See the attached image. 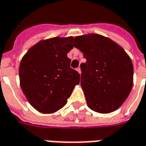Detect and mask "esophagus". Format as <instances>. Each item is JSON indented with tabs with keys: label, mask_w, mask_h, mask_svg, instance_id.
I'll list each match as a JSON object with an SVG mask.
<instances>
[{
	"label": "esophagus",
	"mask_w": 146,
	"mask_h": 146,
	"mask_svg": "<svg viewBox=\"0 0 146 146\" xmlns=\"http://www.w3.org/2000/svg\"><path fill=\"white\" fill-rule=\"evenodd\" d=\"M76 71H78V72H79V73H81V69H80V67H78V68H77V69H76Z\"/></svg>",
	"instance_id": "34e87169"
}]
</instances>
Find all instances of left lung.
I'll return each instance as SVG.
<instances>
[{
    "label": "left lung",
    "instance_id": "left-lung-1",
    "mask_svg": "<svg viewBox=\"0 0 146 146\" xmlns=\"http://www.w3.org/2000/svg\"><path fill=\"white\" fill-rule=\"evenodd\" d=\"M74 46L87 59L81 63V87L87 104L99 113L117 110L133 84V66L120 45L98 34L76 36Z\"/></svg>",
    "mask_w": 146,
    "mask_h": 146
}]
</instances>
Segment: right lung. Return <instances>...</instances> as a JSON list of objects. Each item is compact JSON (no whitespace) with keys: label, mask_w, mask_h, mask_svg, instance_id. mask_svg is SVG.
Segmentation results:
<instances>
[{"label":"right lung","mask_w":146,"mask_h":146,"mask_svg":"<svg viewBox=\"0 0 146 146\" xmlns=\"http://www.w3.org/2000/svg\"><path fill=\"white\" fill-rule=\"evenodd\" d=\"M73 37L41 40L30 47L19 66L22 92L38 112L54 113L65 106L80 75L70 67L67 53Z\"/></svg>","instance_id":"add662e5"}]
</instances>
